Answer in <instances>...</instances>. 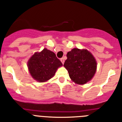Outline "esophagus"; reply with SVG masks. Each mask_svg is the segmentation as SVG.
<instances>
[{"label":"esophagus","instance_id":"obj_1","mask_svg":"<svg viewBox=\"0 0 122 122\" xmlns=\"http://www.w3.org/2000/svg\"><path fill=\"white\" fill-rule=\"evenodd\" d=\"M60 60H61V62H62V64H64V58H61V59H60Z\"/></svg>","mask_w":122,"mask_h":122}]
</instances>
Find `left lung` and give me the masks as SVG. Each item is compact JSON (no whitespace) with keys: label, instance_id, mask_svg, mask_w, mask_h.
Wrapping results in <instances>:
<instances>
[{"label":"left lung","instance_id":"1","mask_svg":"<svg viewBox=\"0 0 122 122\" xmlns=\"http://www.w3.org/2000/svg\"><path fill=\"white\" fill-rule=\"evenodd\" d=\"M64 66L72 80L77 84L83 85L92 80L96 71L97 63L87 50L73 48L67 54Z\"/></svg>","mask_w":122,"mask_h":122}]
</instances>
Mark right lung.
<instances>
[{"instance_id": "add662e5", "label": "right lung", "mask_w": 122, "mask_h": 122, "mask_svg": "<svg viewBox=\"0 0 122 122\" xmlns=\"http://www.w3.org/2000/svg\"><path fill=\"white\" fill-rule=\"evenodd\" d=\"M62 66V62L55 53L46 48L41 52L35 53L27 62L30 75L39 82L50 80L54 76L57 69Z\"/></svg>"}]
</instances>
